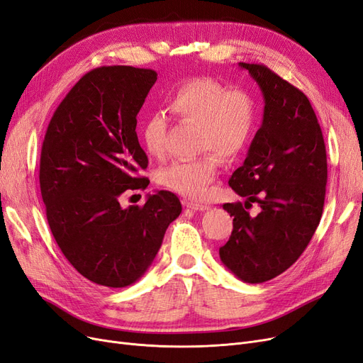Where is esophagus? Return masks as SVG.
Returning <instances> with one entry per match:
<instances>
[{
  "mask_svg": "<svg viewBox=\"0 0 363 363\" xmlns=\"http://www.w3.org/2000/svg\"><path fill=\"white\" fill-rule=\"evenodd\" d=\"M184 206L191 210H199V211H204L208 208L207 204H199V203H194V201H186Z\"/></svg>",
  "mask_w": 363,
  "mask_h": 363,
  "instance_id": "obj_1",
  "label": "esophagus"
}]
</instances>
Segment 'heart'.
Instances as JSON below:
<instances>
[{
    "label": "heart",
    "mask_w": 363,
    "mask_h": 363,
    "mask_svg": "<svg viewBox=\"0 0 363 363\" xmlns=\"http://www.w3.org/2000/svg\"><path fill=\"white\" fill-rule=\"evenodd\" d=\"M165 104L180 121L196 124V150L204 153L160 168L156 174L157 183L187 198H204L219 169L216 155L233 159L251 138L257 118L254 99L245 90H230L211 77H195L174 86ZM167 132L168 124L157 112L141 123L140 136L150 155L155 157L165 155Z\"/></svg>",
    "instance_id": "obj_1"
}]
</instances>
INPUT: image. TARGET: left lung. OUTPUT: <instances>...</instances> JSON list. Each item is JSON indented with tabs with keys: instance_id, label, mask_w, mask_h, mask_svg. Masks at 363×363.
Masks as SVG:
<instances>
[{
	"instance_id": "left-lung-1",
	"label": "left lung",
	"mask_w": 363,
	"mask_h": 363,
	"mask_svg": "<svg viewBox=\"0 0 363 363\" xmlns=\"http://www.w3.org/2000/svg\"><path fill=\"white\" fill-rule=\"evenodd\" d=\"M264 96L262 124L228 182L246 198L225 203L233 233L219 255L237 278L259 284L278 277L303 254L324 206L328 156L309 99L264 65L240 62ZM257 202L260 211L249 216Z\"/></svg>"
}]
</instances>
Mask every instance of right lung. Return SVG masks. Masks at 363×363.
I'll use <instances>...</instances> for the list:
<instances>
[{"mask_svg": "<svg viewBox=\"0 0 363 363\" xmlns=\"http://www.w3.org/2000/svg\"><path fill=\"white\" fill-rule=\"evenodd\" d=\"M157 79L152 69L104 66L73 85L49 121L40 155V192L61 252L84 278L121 289L152 264L168 225L182 213L177 195L157 191L143 207L120 206L144 191L148 159L136 116Z\"/></svg>", "mask_w": 363, "mask_h": 363, "instance_id": "obj_1", "label": "right lung"}]
</instances>
